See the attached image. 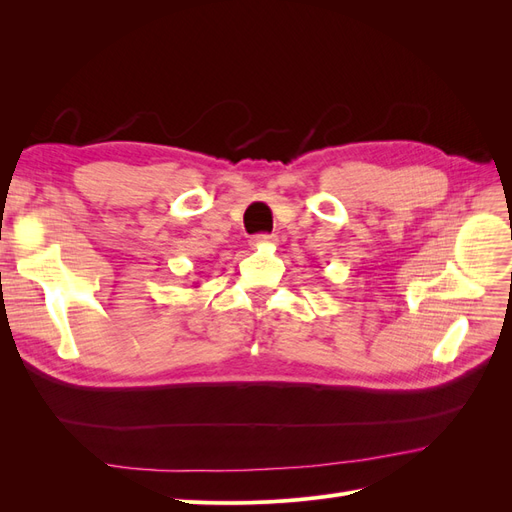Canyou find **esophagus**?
<instances>
[{
  "instance_id": "1",
  "label": "esophagus",
  "mask_w": 512,
  "mask_h": 512,
  "mask_svg": "<svg viewBox=\"0 0 512 512\" xmlns=\"http://www.w3.org/2000/svg\"><path fill=\"white\" fill-rule=\"evenodd\" d=\"M269 243H275V237L273 235H256L252 239V245L258 247V245H269Z\"/></svg>"
}]
</instances>
